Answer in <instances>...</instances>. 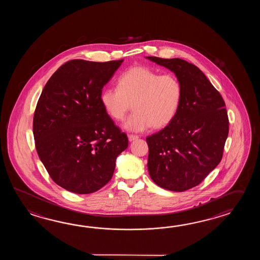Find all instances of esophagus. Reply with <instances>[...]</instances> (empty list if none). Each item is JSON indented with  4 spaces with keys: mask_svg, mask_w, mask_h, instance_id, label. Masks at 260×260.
Wrapping results in <instances>:
<instances>
[{
    "mask_svg": "<svg viewBox=\"0 0 260 260\" xmlns=\"http://www.w3.org/2000/svg\"><path fill=\"white\" fill-rule=\"evenodd\" d=\"M138 138V136H134V135H128V140H129L130 142H132V141H134V140H137Z\"/></svg>",
    "mask_w": 260,
    "mask_h": 260,
    "instance_id": "1",
    "label": "esophagus"
}]
</instances>
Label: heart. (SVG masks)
I'll return each mask as SVG.
<instances>
[{"label": "heart", "instance_id": "1", "mask_svg": "<svg viewBox=\"0 0 260 260\" xmlns=\"http://www.w3.org/2000/svg\"><path fill=\"white\" fill-rule=\"evenodd\" d=\"M182 95V84L175 75H160L147 67L136 66L119 77L118 89L102 91L100 102L106 113L117 122L133 108L135 111L122 126L127 131L141 132L150 126H167L177 116Z\"/></svg>", "mask_w": 260, "mask_h": 260}]
</instances>
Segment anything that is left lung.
Instances as JSON below:
<instances>
[{"instance_id": "8db88e82", "label": "left lung", "mask_w": 260, "mask_h": 260, "mask_svg": "<svg viewBox=\"0 0 260 260\" xmlns=\"http://www.w3.org/2000/svg\"><path fill=\"white\" fill-rule=\"evenodd\" d=\"M146 58L174 72L183 89L176 118L146 138L149 177L160 188L185 191L220 162L229 135L226 105L198 67L180 58Z\"/></svg>"}]
</instances>
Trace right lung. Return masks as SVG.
Listing matches in <instances>:
<instances>
[{
	"mask_svg": "<svg viewBox=\"0 0 260 260\" xmlns=\"http://www.w3.org/2000/svg\"><path fill=\"white\" fill-rule=\"evenodd\" d=\"M122 62L68 61L43 89L34 113L35 146L51 178L69 191L92 193L105 186L127 149L126 134L100 102Z\"/></svg>",
	"mask_w": 260,
	"mask_h": 260,
	"instance_id": "add662e5",
	"label": "right lung"
}]
</instances>
